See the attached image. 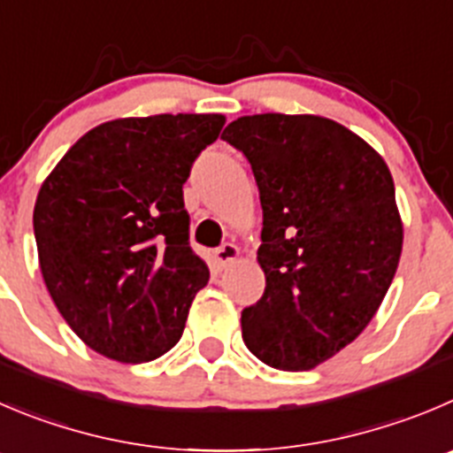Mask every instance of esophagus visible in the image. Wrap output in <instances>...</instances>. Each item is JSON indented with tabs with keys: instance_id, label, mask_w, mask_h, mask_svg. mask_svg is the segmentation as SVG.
I'll list each match as a JSON object with an SVG mask.
<instances>
[{
	"instance_id": "obj_1",
	"label": "esophagus",
	"mask_w": 453,
	"mask_h": 453,
	"mask_svg": "<svg viewBox=\"0 0 453 453\" xmlns=\"http://www.w3.org/2000/svg\"><path fill=\"white\" fill-rule=\"evenodd\" d=\"M213 257H215V265H218V269H226V266L234 265V262L240 257V247L234 242H226V244H222L219 249H215Z\"/></svg>"
}]
</instances>
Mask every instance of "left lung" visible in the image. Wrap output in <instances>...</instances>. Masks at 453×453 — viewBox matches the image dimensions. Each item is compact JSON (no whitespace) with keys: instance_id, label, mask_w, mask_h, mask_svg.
<instances>
[{"instance_id":"obj_1","label":"left lung","mask_w":453,"mask_h":453,"mask_svg":"<svg viewBox=\"0 0 453 453\" xmlns=\"http://www.w3.org/2000/svg\"><path fill=\"white\" fill-rule=\"evenodd\" d=\"M222 140L251 162L262 204L266 287L242 311L244 344L269 367L307 372L363 334L394 280V178L363 137L320 115H247Z\"/></svg>"}]
</instances>
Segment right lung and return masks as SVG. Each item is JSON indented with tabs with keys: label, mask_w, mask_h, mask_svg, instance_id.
Instances as JSON below:
<instances>
[{
	"label": "right lung",
	"mask_w": 453,
	"mask_h": 453,
	"mask_svg": "<svg viewBox=\"0 0 453 453\" xmlns=\"http://www.w3.org/2000/svg\"><path fill=\"white\" fill-rule=\"evenodd\" d=\"M226 118L150 115L90 128L37 193L33 226L46 288L93 351L127 365L182 338L209 266L188 247L182 187Z\"/></svg>",
	"instance_id": "1"
}]
</instances>
